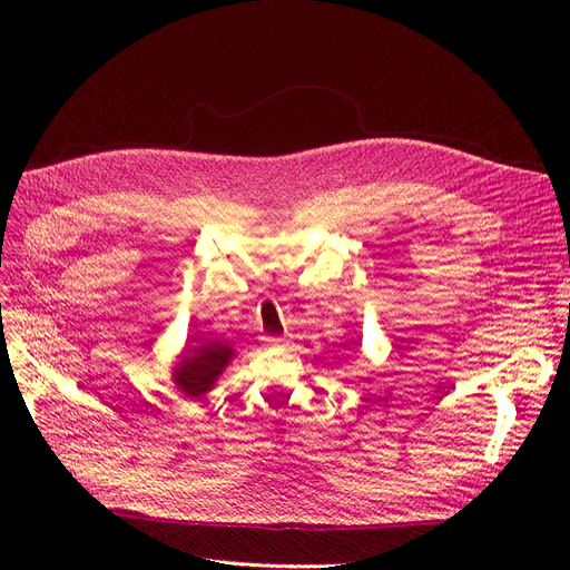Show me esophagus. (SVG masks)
<instances>
[{"label":"esophagus","instance_id":"esophagus-1","mask_svg":"<svg viewBox=\"0 0 570 570\" xmlns=\"http://www.w3.org/2000/svg\"><path fill=\"white\" fill-rule=\"evenodd\" d=\"M265 342H267V346H275V348H279V346H286V344H288L284 337H267Z\"/></svg>","mask_w":570,"mask_h":570}]
</instances>
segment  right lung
I'll return each mask as SVG.
<instances>
[{"label":"right lung","instance_id":"obj_1","mask_svg":"<svg viewBox=\"0 0 570 570\" xmlns=\"http://www.w3.org/2000/svg\"><path fill=\"white\" fill-rule=\"evenodd\" d=\"M233 357L235 348L226 340L187 342L170 370V381L187 400L203 402V397L213 391L224 370L230 365Z\"/></svg>","mask_w":570,"mask_h":570}]
</instances>
